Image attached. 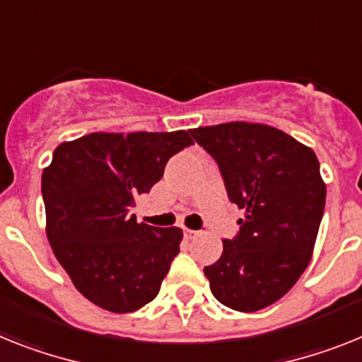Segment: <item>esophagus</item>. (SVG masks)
Returning <instances> with one entry per match:
<instances>
[{
  "mask_svg": "<svg viewBox=\"0 0 362 362\" xmlns=\"http://www.w3.org/2000/svg\"><path fill=\"white\" fill-rule=\"evenodd\" d=\"M184 235H186L187 239H195L199 238L200 232H197V230H189V228H184Z\"/></svg>",
  "mask_w": 362,
  "mask_h": 362,
  "instance_id": "esophagus-1",
  "label": "esophagus"
}]
</instances>
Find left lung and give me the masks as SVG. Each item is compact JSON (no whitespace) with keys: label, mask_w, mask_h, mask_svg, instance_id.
<instances>
[{"label":"left lung","mask_w":362,"mask_h":362,"mask_svg":"<svg viewBox=\"0 0 362 362\" xmlns=\"http://www.w3.org/2000/svg\"><path fill=\"white\" fill-rule=\"evenodd\" d=\"M189 132L214 156L228 197L245 211L238 235L223 241V256L204 267L209 289L226 308L259 311L289 293L311 261L326 204L317 154L261 123Z\"/></svg>","instance_id":"1"}]
</instances>
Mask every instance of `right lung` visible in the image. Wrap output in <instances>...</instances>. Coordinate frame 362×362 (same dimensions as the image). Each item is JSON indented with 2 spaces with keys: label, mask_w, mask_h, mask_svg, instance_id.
<instances>
[{
  "label": "right lung",
  "mask_w": 362,
  "mask_h": 362,
  "mask_svg": "<svg viewBox=\"0 0 362 362\" xmlns=\"http://www.w3.org/2000/svg\"><path fill=\"white\" fill-rule=\"evenodd\" d=\"M189 132H92L64 141L42 173L45 232L84 298L132 313L156 298L182 230L138 223L130 209L163 175Z\"/></svg>",
  "instance_id": "add662e5"
}]
</instances>
